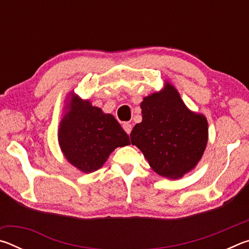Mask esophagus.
Segmentation results:
<instances>
[{
	"label": "esophagus",
	"instance_id": "esophagus-1",
	"mask_svg": "<svg viewBox=\"0 0 249 249\" xmlns=\"http://www.w3.org/2000/svg\"><path fill=\"white\" fill-rule=\"evenodd\" d=\"M123 128H124L125 132L129 135V134H130V132H132L133 126H132V124H130V123H127V122H126V123H124V124H123Z\"/></svg>",
	"mask_w": 249,
	"mask_h": 249
}]
</instances>
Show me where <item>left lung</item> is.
Masks as SVG:
<instances>
[{
	"label": "left lung",
	"instance_id": "obj_1",
	"mask_svg": "<svg viewBox=\"0 0 249 249\" xmlns=\"http://www.w3.org/2000/svg\"><path fill=\"white\" fill-rule=\"evenodd\" d=\"M142 123L130 133L136 145L158 175L180 178L196 167L208 142V122L189 111L174 87L142 102Z\"/></svg>",
	"mask_w": 249,
	"mask_h": 249
}]
</instances>
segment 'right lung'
I'll list each match as a JSON object with an SVG mask.
<instances>
[{
  "label": "right lung",
  "instance_id": "add662e5",
  "mask_svg": "<svg viewBox=\"0 0 249 249\" xmlns=\"http://www.w3.org/2000/svg\"><path fill=\"white\" fill-rule=\"evenodd\" d=\"M58 138L68 161L84 172L98 170L116 147L130 144L114 116L77 96L61 121Z\"/></svg>",
  "mask_w": 249,
  "mask_h": 249
}]
</instances>
